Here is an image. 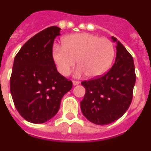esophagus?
<instances>
[{
    "mask_svg": "<svg viewBox=\"0 0 151 151\" xmlns=\"http://www.w3.org/2000/svg\"><path fill=\"white\" fill-rule=\"evenodd\" d=\"M79 83H80V81H73V84L74 86L78 85Z\"/></svg>",
    "mask_w": 151,
    "mask_h": 151,
    "instance_id": "obj_1",
    "label": "esophagus"
}]
</instances>
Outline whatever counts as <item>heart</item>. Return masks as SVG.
Segmentation results:
<instances>
[{"instance_id": "b5f03b06", "label": "heart", "mask_w": 151, "mask_h": 151, "mask_svg": "<svg viewBox=\"0 0 151 151\" xmlns=\"http://www.w3.org/2000/svg\"><path fill=\"white\" fill-rule=\"evenodd\" d=\"M115 57L114 45L107 38L83 33L66 37L63 47H55L53 58L58 71L68 76L78 60L76 75L83 73L94 78L103 75L110 68Z\"/></svg>"}]
</instances>
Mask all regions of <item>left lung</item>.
Masks as SVG:
<instances>
[{"label": "left lung", "instance_id": "1", "mask_svg": "<svg viewBox=\"0 0 151 151\" xmlns=\"http://www.w3.org/2000/svg\"><path fill=\"white\" fill-rule=\"evenodd\" d=\"M116 60L107 73L81 84L86 92L81 102L83 116L97 125L109 124L124 114L130 107L136 81L134 60L114 37Z\"/></svg>", "mask_w": 151, "mask_h": 151}]
</instances>
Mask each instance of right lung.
Masks as SVG:
<instances>
[{
    "mask_svg": "<svg viewBox=\"0 0 151 151\" xmlns=\"http://www.w3.org/2000/svg\"><path fill=\"white\" fill-rule=\"evenodd\" d=\"M60 30L56 26L43 30L29 39L14 58L11 96L21 116L34 124L46 122L56 114L62 97L73 85L58 71L53 58V44Z\"/></svg>",
    "mask_w": 151,
    "mask_h": 151,
    "instance_id": "add662e5",
    "label": "right lung"
}]
</instances>
